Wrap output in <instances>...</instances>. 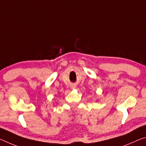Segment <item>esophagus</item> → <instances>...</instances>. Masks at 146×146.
Listing matches in <instances>:
<instances>
[{"label": "esophagus", "instance_id": "1", "mask_svg": "<svg viewBox=\"0 0 146 146\" xmlns=\"http://www.w3.org/2000/svg\"><path fill=\"white\" fill-rule=\"evenodd\" d=\"M75 86H71V88H72V89H75Z\"/></svg>", "mask_w": 146, "mask_h": 146}]
</instances>
